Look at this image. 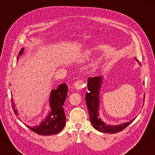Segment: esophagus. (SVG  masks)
<instances>
[{"instance_id":"34e87169","label":"esophagus","mask_w":155,"mask_h":155,"mask_svg":"<svg viewBox=\"0 0 155 155\" xmlns=\"http://www.w3.org/2000/svg\"><path fill=\"white\" fill-rule=\"evenodd\" d=\"M83 81L81 80H78L77 81H76V82L74 83V85H73V87H74L76 90H79L82 87V85H83Z\"/></svg>"}]
</instances>
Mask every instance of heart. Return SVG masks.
<instances>
[{
  "label": "heart",
  "mask_w": 155,
  "mask_h": 155,
  "mask_svg": "<svg viewBox=\"0 0 155 155\" xmlns=\"http://www.w3.org/2000/svg\"><path fill=\"white\" fill-rule=\"evenodd\" d=\"M90 52L89 51L85 52V53H83L82 54V56H81V61H85L86 59H87L89 55H90Z\"/></svg>",
  "instance_id": "b5f03b06"
}]
</instances>
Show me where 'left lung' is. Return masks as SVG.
I'll list each match as a JSON object with an SVG mask.
<instances>
[{"label": "left lung", "mask_w": 155, "mask_h": 155, "mask_svg": "<svg viewBox=\"0 0 155 155\" xmlns=\"http://www.w3.org/2000/svg\"><path fill=\"white\" fill-rule=\"evenodd\" d=\"M135 59L140 64V62L135 57ZM140 65L141 64H140ZM103 77H101V76L91 78L90 77L88 78L87 89L89 92H87L85 95V101L89 111L90 121L94 128L100 132L114 134V133H116L124 130L126 127H127L134 121L137 116L130 120L129 122L122 123L118 125L107 124L102 120L99 115V109L100 94H101V89L103 85Z\"/></svg>", "instance_id": "obj_1"}]
</instances>
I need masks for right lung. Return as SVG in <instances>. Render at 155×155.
Listing matches in <instances>:
<instances>
[{
	"mask_svg": "<svg viewBox=\"0 0 155 155\" xmlns=\"http://www.w3.org/2000/svg\"><path fill=\"white\" fill-rule=\"evenodd\" d=\"M25 48H22L18 54L17 60L19 59L20 56L22 55ZM68 88L66 83L60 84L56 90H52L49 96L50 110L48 114L40 124L31 127L26 126L33 130V132L41 135H51L59 133L65 125V117L64 106L66 99ZM12 108L14 114L18 115V110L15 109V104L12 99Z\"/></svg>",
	"mask_w": 155,
	"mask_h": 155,
	"instance_id": "add662e5",
	"label": "right lung"
}]
</instances>
